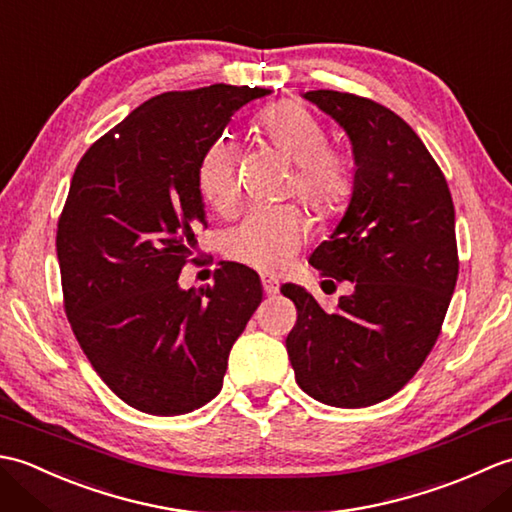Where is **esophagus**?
I'll list each match as a JSON object with an SVG mask.
<instances>
[{
  "label": "esophagus",
  "instance_id": "34e87169",
  "mask_svg": "<svg viewBox=\"0 0 512 512\" xmlns=\"http://www.w3.org/2000/svg\"><path fill=\"white\" fill-rule=\"evenodd\" d=\"M262 286H264L266 295H277V292H279V281L273 275H264L262 277Z\"/></svg>",
  "mask_w": 512,
  "mask_h": 512
}]
</instances>
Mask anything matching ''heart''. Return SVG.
I'll return each instance as SVG.
<instances>
[{
    "mask_svg": "<svg viewBox=\"0 0 512 512\" xmlns=\"http://www.w3.org/2000/svg\"><path fill=\"white\" fill-rule=\"evenodd\" d=\"M266 143L292 162L290 189L317 213H334L352 193V160L341 147L325 143L328 129L299 101H281L257 116ZM198 189L213 211L228 215L237 204V156L224 138L204 149L195 171ZM310 233L308 215L297 204L250 211L226 235V255L262 273L290 264Z\"/></svg>",
    "mask_w": 512,
    "mask_h": 512,
    "instance_id": "b5f03b06",
    "label": "heart"
}]
</instances>
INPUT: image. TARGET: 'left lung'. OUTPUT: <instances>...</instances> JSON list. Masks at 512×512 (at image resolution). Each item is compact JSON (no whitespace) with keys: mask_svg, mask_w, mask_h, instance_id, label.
I'll return each instance as SVG.
<instances>
[{"mask_svg":"<svg viewBox=\"0 0 512 512\" xmlns=\"http://www.w3.org/2000/svg\"><path fill=\"white\" fill-rule=\"evenodd\" d=\"M303 99L352 143L350 204L310 255L323 277L352 281V295L325 310L306 288L281 286L297 306L286 350L308 396L369 407L405 387L438 341L460 268L455 209L438 162L398 114L347 92Z\"/></svg>","mask_w":512,"mask_h":512,"instance_id":"left-lung-1","label":"left lung"}]
</instances>
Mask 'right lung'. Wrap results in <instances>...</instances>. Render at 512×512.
<instances>
[{
  "mask_svg": "<svg viewBox=\"0 0 512 512\" xmlns=\"http://www.w3.org/2000/svg\"><path fill=\"white\" fill-rule=\"evenodd\" d=\"M266 94L224 83L158 94L74 169L57 228L65 314L94 372L138 411L180 416L220 394L228 352L262 303L242 264H222L200 290L178 277L206 226L204 149Z\"/></svg>",
  "mask_w": 512,
  "mask_h": 512,
  "instance_id": "add662e5",
  "label": "right lung"
}]
</instances>
